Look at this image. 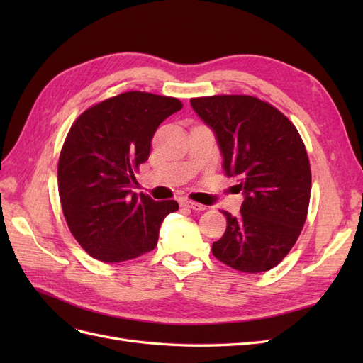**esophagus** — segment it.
<instances>
[{
  "instance_id": "esophagus-1",
  "label": "esophagus",
  "mask_w": 363,
  "mask_h": 363,
  "mask_svg": "<svg viewBox=\"0 0 363 363\" xmlns=\"http://www.w3.org/2000/svg\"><path fill=\"white\" fill-rule=\"evenodd\" d=\"M182 206H184V207H189V208H192V211H206V206H203V204H199V203H195V201H191V200H182Z\"/></svg>"
}]
</instances>
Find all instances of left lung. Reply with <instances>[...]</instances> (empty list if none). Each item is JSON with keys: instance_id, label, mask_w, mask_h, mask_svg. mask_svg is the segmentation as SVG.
Returning <instances> with one entry per match:
<instances>
[{"instance_id": "obj_1", "label": "left lung", "mask_w": 363, "mask_h": 363, "mask_svg": "<svg viewBox=\"0 0 363 363\" xmlns=\"http://www.w3.org/2000/svg\"><path fill=\"white\" fill-rule=\"evenodd\" d=\"M211 128L228 177L242 191L240 213L227 218L213 256L242 272H263L288 255L306 223L311 164L298 131L276 107L248 95L192 98Z\"/></svg>"}]
</instances>
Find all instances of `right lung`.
Returning a JSON list of instances; mask_svg holds the SVG:
<instances>
[{"mask_svg": "<svg viewBox=\"0 0 363 363\" xmlns=\"http://www.w3.org/2000/svg\"><path fill=\"white\" fill-rule=\"evenodd\" d=\"M177 98L125 92L83 112L65 140L57 177L65 219L87 255L118 263L155 250L174 200L135 194L157 127L179 112Z\"/></svg>", "mask_w": 363, "mask_h": 363, "instance_id": "right-lung-1", "label": "right lung"}]
</instances>
